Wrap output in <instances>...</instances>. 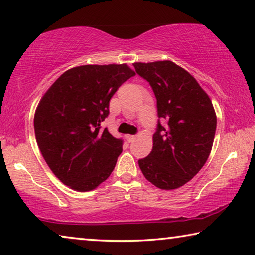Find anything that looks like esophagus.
I'll return each instance as SVG.
<instances>
[{"label": "esophagus", "instance_id": "34e87169", "mask_svg": "<svg viewBox=\"0 0 255 255\" xmlns=\"http://www.w3.org/2000/svg\"><path fill=\"white\" fill-rule=\"evenodd\" d=\"M135 135H130V134H128V135H125V140L128 141V142H133V141L135 140Z\"/></svg>", "mask_w": 255, "mask_h": 255}]
</instances>
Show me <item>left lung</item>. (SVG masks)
<instances>
[{
  "instance_id": "obj_1",
  "label": "left lung",
  "mask_w": 255,
  "mask_h": 255,
  "mask_svg": "<svg viewBox=\"0 0 255 255\" xmlns=\"http://www.w3.org/2000/svg\"><path fill=\"white\" fill-rule=\"evenodd\" d=\"M157 99L158 124L153 147L139 160L144 177L161 190L191 181L210 155L217 118L212 103L198 81L172 61L134 63ZM166 120L162 126L160 120Z\"/></svg>"
}]
</instances>
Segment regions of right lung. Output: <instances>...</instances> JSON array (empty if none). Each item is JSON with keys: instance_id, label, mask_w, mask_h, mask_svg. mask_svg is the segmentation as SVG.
<instances>
[{"instance_id": "add662e5", "label": "right lung", "mask_w": 255, "mask_h": 255, "mask_svg": "<svg viewBox=\"0 0 255 255\" xmlns=\"http://www.w3.org/2000/svg\"><path fill=\"white\" fill-rule=\"evenodd\" d=\"M133 76L127 64L76 66L40 99L33 118L37 144L54 175L71 189L94 190L114 169L123 141L100 123L110 114L113 95Z\"/></svg>"}]
</instances>
